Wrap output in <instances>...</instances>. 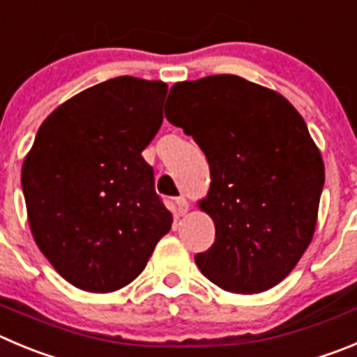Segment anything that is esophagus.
<instances>
[{"instance_id":"34e87169","label":"esophagus","mask_w":357,"mask_h":357,"mask_svg":"<svg viewBox=\"0 0 357 357\" xmlns=\"http://www.w3.org/2000/svg\"><path fill=\"white\" fill-rule=\"evenodd\" d=\"M188 201L185 197H178L176 199V209H178V215H185L188 211Z\"/></svg>"}]
</instances>
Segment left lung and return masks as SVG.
I'll return each instance as SVG.
<instances>
[{
  "instance_id": "left-lung-1",
  "label": "left lung",
  "mask_w": 357,
  "mask_h": 357,
  "mask_svg": "<svg viewBox=\"0 0 357 357\" xmlns=\"http://www.w3.org/2000/svg\"><path fill=\"white\" fill-rule=\"evenodd\" d=\"M165 118L194 137L211 172L199 206L215 243L195 264L225 291L275 287L308 248L324 188L305 119L276 91L227 73L172 86Z\"/></svg>"
}]
</instances>
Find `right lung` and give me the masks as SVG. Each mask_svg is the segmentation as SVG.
I'll list each match as a JSON object with an SVG mask.
<instances>
[{"instance_id":"1","label":"right lung","mask_w":357,"mask_h":357,"mask_svg":"<svg viewBox=\"0 0 357 357\" xmlns=\"http://www.w3.org/2000/svg\"><path fill=\"white\" fill-rule=\"evenodd\" d=\"M167 84L109 79L59 105L22 163L29 227L75 287L112 292L137 278L171 229L142 158L163 121Z\"/></svg>"}]
</instances>
